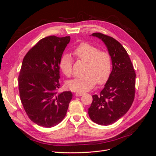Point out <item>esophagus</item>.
I'll return each mask as SVG.
<instances>
[{"label":"esophagus","instance_id":"34e87169","mask_svg":"<svg viewBox=\"0 0 156 156\" xmlns=\"http://www.w3.org/2000/svg\"><path fill=\"white\" fill-rule=\"evenodd\" d=\"M84 93V92H76V94H75V95H76V96H81L82 95H83Z\"/></svg>","mask_w":156,"mask_h":156}]
</instances>
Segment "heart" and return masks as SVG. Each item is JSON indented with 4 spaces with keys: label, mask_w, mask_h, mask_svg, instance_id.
Returning a JSON list of instances; mask_svg holds the SVG:
<instances>
[{
    "label": "heart",
    "mask_w": 156,
    "mask_h": 156,
    "mask_svg": "<svg viewBox=\"0 0 156 156\" xmlns=\"http://www.w3.org/2000/svg\"><path fill=\"white\" fill-rule=\"evenodd\" d=\"M77 59L86 62L84 73L75 77L67 83L68 87L74 91H87L96 82L99 84L105 83L112 71V57L107 51H99L96 46L87 42L80 44L73 51ZM59 66L62 73L70 77L73 72V60L68 54L63 55L59 61Z\"/></svg>",
    "instance_id": "1"
}]
</instances>
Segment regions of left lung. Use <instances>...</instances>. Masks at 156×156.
<instances>
[{"mask_svg": "<svg viewBox=\"0 0 156 156\" xmlns=\"http://www.w3.org/2000/svg\"><path fill=\"white\" fill-rule=\"evenodd\" d=\"M92 35L101 39L107 47L112 57V70L100 94L92 96L88 115L95 123L108 126L119 120L132 105L136 74L129 55L120 42L100 32Z\"/></svg>", "mask_w": 156, "mask_h": 156, "instance_id": "1", "label": "left lung"}]
</instances>
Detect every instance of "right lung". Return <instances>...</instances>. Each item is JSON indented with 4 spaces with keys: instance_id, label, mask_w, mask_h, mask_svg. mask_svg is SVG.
Listing matches in <instances>:
<instances>
[{
    "instance_id": "1",
    "label": "right lung",
    "mask_w": 156,
    "mask_h": 156,
    "mask_svg": "<svg viewBox=\"0 0 156 156\" xmlns=\"http://www.w3.org/2000/svg\"><path fill=\"white\" fill-rule=\"evenodd\" d=\"M69 41V36L45 37L23 58L18 77L20 96L27 116L38 126H55L66 115L72 93L58 92L59 61Z\"/></svg>"
}]
</instances>
